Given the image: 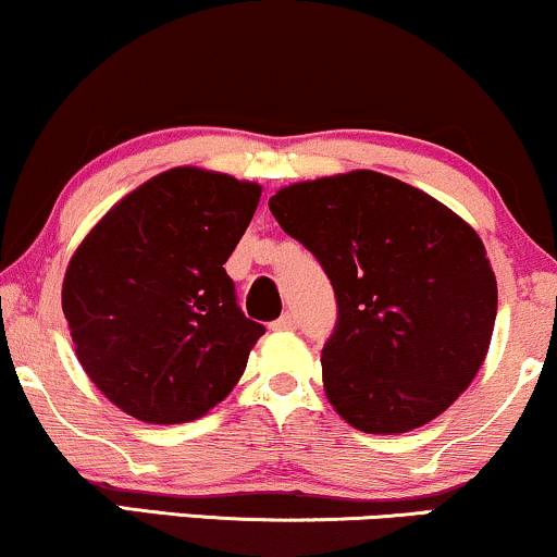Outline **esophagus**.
<instances>
[{
  "label": "esophagus",
  "mask_w": 557,
  "mask_h": 557,
  "mask_svg": "<svg viewBox=\"0 0 557 557\" xmlns=\"http://www.w3.org/2000/svg\"><path fill=\"white\" fill-rule=\"evenodd\" d=\"M295 326H298V319H295V313H283L277 321H272L274 331H290Z\"/></svg>",
  "instance_id": "34e87169"
}]
</instances>
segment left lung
Masks as SVG:
<instances>
[{
  "label": "left lung",
  "mask_w": 557,
  "mask_h": 557,
  "mask_svg": "<svg viewBox=\"0 0 557 557\" xmlns=\"http://www.w3.org/2000/svg\"><path fill=\"white\" fill-rule=\"evenodd\" d=\"M270 210L334 287L321 368L339 417L360 432L400 434L453 406L496 323V277L475 231L368 169L280 189Z\"/></svg>",
  "instance_id": "8db88e82"
}]
</instances>
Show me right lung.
Returning <instances> with one entry per match:
<instances>
[{"label":"right lung","mask_w":557,"mask_h":557,"mask_svg":"<svg viewBox=\"0 0 557 557\" xmlns=\"http://www.w3.org/2000/svg\"><path fill=\"white\" fill-rule=\"evenodd\" d=\"M262 189L195 166L133 189L89 231L63 277L82 368L117 408L185 424L228 396L264 334L226 274Z\"/></svg>","instance_id":"add662e5"}]
</instances>
